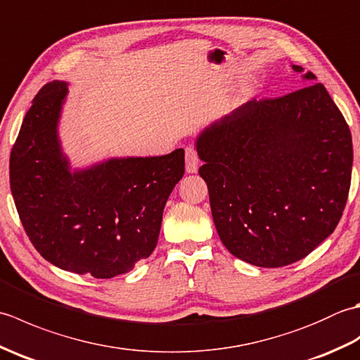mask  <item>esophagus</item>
<instances>
[{"label":"esophagus","instance_id":"obj_1","mask_svg":"<svg viewBox=\"0 0 360 360\" xmlns=\"http://www.w3.org/2000/svg\"><path fill=\"white\" fill-rule=\"evenodd\" d=\"M198 167H200V158L193 147L186 148V170L187 173H196Z\"/></svg>","mask_w":360,"mask_h":360}]
</instances>
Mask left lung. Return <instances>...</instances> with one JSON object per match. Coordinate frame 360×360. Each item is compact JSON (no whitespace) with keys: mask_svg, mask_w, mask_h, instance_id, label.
<instances>
[{"mask_svg":"<svg viewBox=\"0 0 360 360\" xmlns=\"http://www.w3.org/2000/svg\"><path fill=\"white\" fill-rule=\"evenodd\" d=\"M280 98H255L196 136L219 240L236 258L281 267L311 254L345 209L353 139L316 75Z\"/></svg>","mask_w":360,"mask_h":360,"instance_id":"left-lung-1","label":"left lung"}]
</instances>
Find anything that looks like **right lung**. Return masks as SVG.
<instances>
[{
	"label": "right lung",
	"mask_w": 360,
	"mask_h": 360,
	"mask_svg": "<svg viewBox=\"0 0 360 360\" xmlns=\"http://www.w3.org/2000/svg\"><path fill=\"white\" fill-rule=\"evenodd\" d=\"M68 85L35 96L11 153V190L34 248L53 266L96 278L127 274L155 250L184 150L72 168L58 136Z\"/></svg>",
	"instance_id": "1"
}]
</instances>
